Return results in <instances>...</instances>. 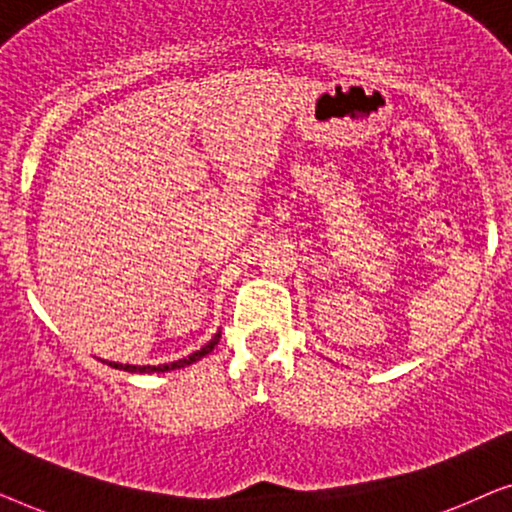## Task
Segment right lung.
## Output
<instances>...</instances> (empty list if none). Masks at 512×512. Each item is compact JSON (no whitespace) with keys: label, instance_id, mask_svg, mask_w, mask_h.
<instances>
[{"label":"right lung","instance_id":"obj_1","mask_svg":"<svg viewBox=\"0 0 512 512\" xmlns=\"http://www.w3.org/2000/svg\"><path fill=\"white\" fill-rule=\"evenodd\" d=\"M219 338H221V331L216 333L214 338L209 340L205 347H200L198 352L188 354L186 359H179V361H172V363H163V366H132V363H116V361H104V363H109V366L116 368V370H125V373H167V370H177V368L191 366V363L200 361L202 356H207L216 345H219Z\"/></svg>","mask_w":512,"mask_h":512}]
</instances>
